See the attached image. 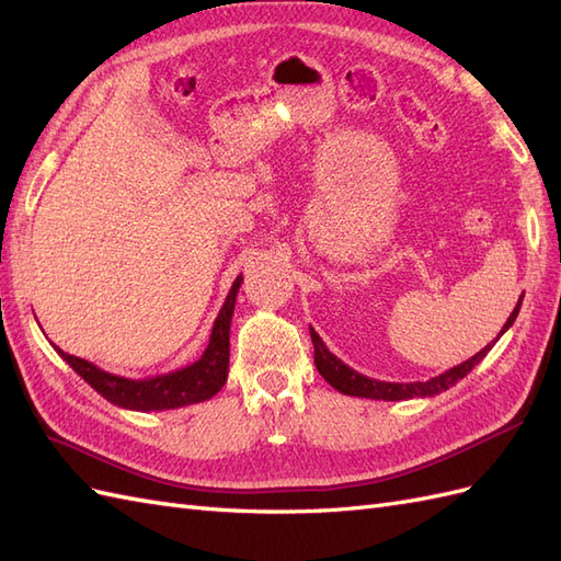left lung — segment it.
I'll use <instances>...</instances> for the list:
<instances>
[{
  "instance_id": "8db88e82",
  "label": "left lung",
  "mask_w": 561,
  "mask_h": 561,
  "mask_svg": "<svg viewBox=\"0 0 561 561\" xmlns=\"http://www.w3.org/2000/svg\"><path fill=\"white\" fill-rule=\"evenodd\" d=\"M519 307H522V299L517 301V307L511 313V318H507L501 334L513 328V322H515V318L519 313ZM311 342H313V351H316L313 360H316V367L320 371V377L325 379L332 388H336L339 393L355 396V398H369V400H388V402L410 400V398H433L437 393H443V390L451 388L456 381H461L474 365H480L484 360V355L491 351V346L496 344V342L486 344L480 353H474L472 358H468L466 363L456 365V367L443 371V375L433 377L428 381H410V383H396L393 381V383H390V381L369 379V377L360 375V371H355L353 367H348L346 363L339 360L336 355L330 353V348L322 344V339L318 336L316 330H311Z\"/></svg>"
}]
</instances>
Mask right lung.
<instances>
[{
  "mask_svg": "<svg viewBox=\"0 0 561 561\" xmlns=\"http://www.w3.org/2000/svg\"><path fill=\"white\" fill-rule=\"evenodd\" d=\"M241 283H243L241 276L233 280L225 307L219 309L215 318L208 348L203 351L201 358L182 369L168 371V375H157L149 379H126L118 375H110V371L100 369L89 360L77 358V355L65 353L58 346L54 348L93 390H98V393L105 400H110L112 404L124 407V410L163 412V410H178V407H184V404L210 400L227 383L229 328H231V316L236 307V295H239Z\"/></svg>",
  "mask_w": 561,
  "mask_h": 561,
  "instance_id": "1",
  "label": "right lung"
}]
</instances>
